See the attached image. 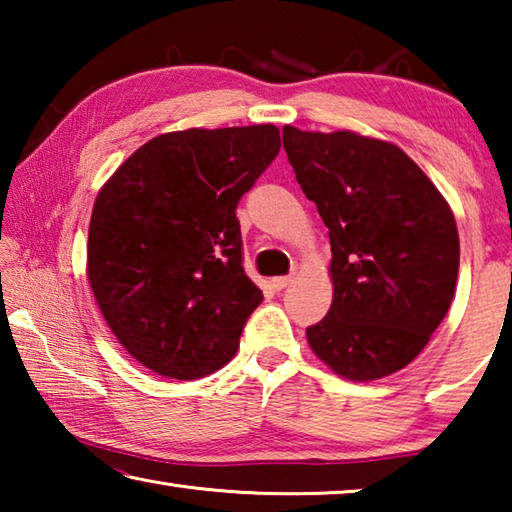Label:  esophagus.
I'll return each instance as SVG.
<instances>
[{
    "mask_svg": "<svg viewBox=\"0 0 512 512\" xmlns=\"http://www.w3.org/2000/svg\"><path fill=\"white\" fill-rule=\"evenodd\" d=\"M291 282H293V277H291V275H280V277H273V289L282 291V289H287Z\"/></svg>",
    "mask_w": 512,
    "mask_h": 512,
    "instance_id": "esophagus-1",
    "label": "esophagus"
}]
</instances>
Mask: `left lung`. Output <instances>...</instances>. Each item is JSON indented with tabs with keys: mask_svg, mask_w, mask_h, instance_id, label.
<instances>
[{
	"mask_svg": "<svg viewBox=\"0 0 512 512\" xmlns=\"http://www.w3.org/2000/svg\"><path fill=\"white\" fill-rule=\"evenodd\" d=\"M282 142L332 244L334 300L307 327L311 350L345 379L393 375L452 305L461 257L454 214L395 144L293 126L282 128Z\"/></svg>",
	"mask_w": 512,
	"mask_h": 512,
	"instance_id": "8db88e82",
	"label": "left lung"
}]
</instances>
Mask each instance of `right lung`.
Listing matches in <instances>:
<instances>
[{"label": "right lung", "mask_w": 512, "mask_h": 512, "mask_svg": "<svg viewBox=\"0 0 512 512\" xmlns=\"http://www.w3.org/2000/svg\"><path fill=\"white\" fill-rule=\"evenodd\" d=\"M280 151L273 124L153 137L94 201L88 280L112 334L162 377L223 368L264 300L237 205Z\"/></svg>", "instance_id": "right-lung-1"}]
</instances>
